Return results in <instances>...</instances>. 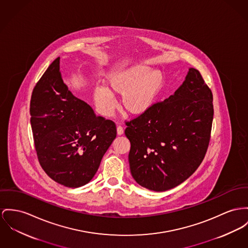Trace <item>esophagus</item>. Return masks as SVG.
I'll return each instance as SVG.
<instances>
[{"label": "esophagus", "instance_id": "34e87169", "mask_svg": "<svg viewBox=\"0 0 248 248\" xmlns=\"http://www.w3.org/2000/svg\"><path fill=\"white\" fill-rule=\"evenodd\" d=\"M116 132H117V134L118 135H121V134H123V132H124V129H123V127L122 126H117V128H116Z\"/></svg>", "mask_w": 248, "mask_h": 248}]
</instances>
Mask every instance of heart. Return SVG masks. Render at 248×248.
<instances>
[{
    "mask_svg": "<svg viewBox=\"0 0 248 248\" xmlns=\"http://www.w3.org/2000/svg\"><path fill=\"white\" fill-rule=\"evenodd\" d=\"M104 83L106 87L96 86L93 90V100L101 116L114 114L116 101L113 94H122L120 103L127 113L140 116L156 102L165 85V75L161 70L137 64L108 72Z\"/></svg>",
    "mask_w": 248,
    "mask_h": 248,
    "instance_id": "obj_1",
    "label": "heart"
}]
</instances>
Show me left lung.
Returning a JSON list of instances; mask_svg holds the SVG:
<instances>
[{
    "instance_id": "left-lung-1",
    "label": "left lung",
    "mask_w": 248,
    "mask_h": 248,
    "mask_svg": "<svg viewBox=\"0 0 248 248\" xmlns=\"http://www.w3.org/2000/svg\"><path fill=\"white\" fill-rule=\"evenodd\" d=\"M213 93L200 72L189 68L182 85L147 113L127 121L131 173L156 192L186 181L202 163L214 119Z\"/></svg>"
}]
</instances>
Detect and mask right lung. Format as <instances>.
Segmentation results:
<instances>
[{
	"label": "right lung",
	"mask_w": 248,
	"mask_h": 248,
	"mask_svg": "<svg viewBox=\"0 0 248 248\" xmlns=\"http://www.w3.org/2000/svg\"><path fill=\"white\" fill-rule=\"evenodd\" d=\"M60 57L33 87L30 115L38 162L54 182L77 188L90 182L116 137L114 121L96 116L63 82ZM84 112L83 113L82 112Z\"/></svg>",
	"instance_id": "1"
}]
</instances>
